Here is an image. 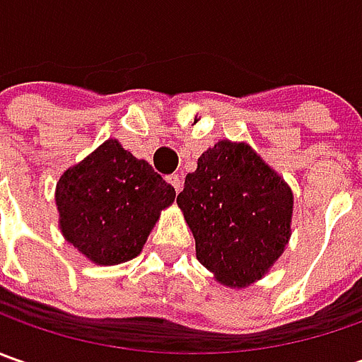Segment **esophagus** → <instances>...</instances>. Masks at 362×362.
<instances>
[{"mask_svg":"<svg viewBox=\"0 0 362 362\" xmlns=\"http://www.w3.org/2000/svg\"><path fill=\"white\" fill-rule=\"evenodd\" d=\"M169 183L173 185L175 191H177V193L181 191V187H183V179H181L179 175H171V177H169Z\"/></svg>","mask_w":362,"mask_h":362,"instance_id":"34e87169","label":"esophagus"}]
</instances>
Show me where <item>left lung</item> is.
<instances>
[{
	"label": "left lung",
	"instance_id": "obj_1",
	"mask_svg": "<svg viewBox=\"0 0 362 362\" xmlns=\"http://www.w3.org/2000/svg\"><path fill=\"white\" fill-rule=\"evenodd\" d=\"M197 259L226 286L252 284L282 256L294 197L245 143L219 141L197 159L177 195Z\"/></svg>",
	"mask_w": 362,
	"mask_h": 362
}]
</instances>
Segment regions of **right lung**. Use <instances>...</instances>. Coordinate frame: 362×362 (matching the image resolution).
Segmentation results:
<instances>
[{
  "label": "right lung",
  "instance_id": "1",
  "mask_svg": "<svg viewBox=\"0 0 362 362\" xmlns=\"http://www.w3.org/2000/svg\"><path fill=\"white\" fill-rule=\"evenodd\" d=\"M175 189L143 159L108 139L64 171L56 185L62 235L98 266L141 254Z\"/></svg>",
  "mask_w": 362,
  "mask_h": 362
}]
</instances>
